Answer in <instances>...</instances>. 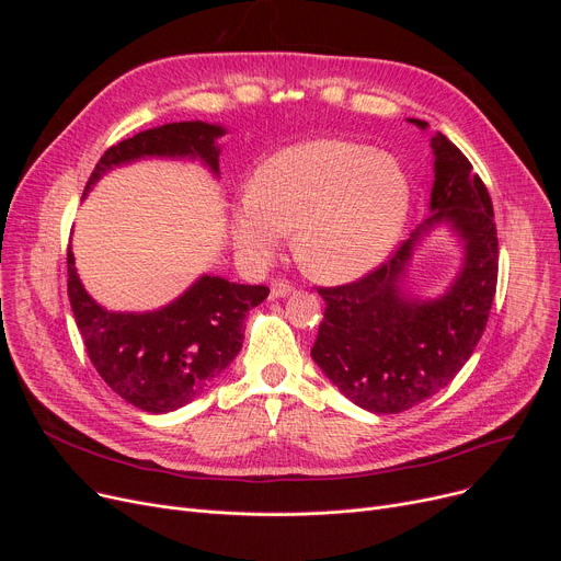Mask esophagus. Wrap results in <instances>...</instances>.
<instances>
[{"label": "esophagus", "mask_w": 561, "mask_h": 561, "mask_svg": "<svg viewBox=\"0 0 561 561\" xmlns=\"http://www.w3.org/2000/svg\"><path fill=\"white\" fill-rule=\"evenodd\" d=\"M290 290H293V286H290L286 279H275V282L271 284V298H273V300L286 298V296H290Z\"/></svg>", "instance_id": "1"}]
</instances>
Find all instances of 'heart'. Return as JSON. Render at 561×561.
Returning a JSON list of instances; mask_svg holds the SVG:
<instances>
[{
	"mask_svg": "<svg viewBox=\"0 0 561 561\" xmlns=\"http://www.w3.org/2000/svg\"><path fill=\"white\" fill-rule=\"evenodd\" d=\"M411 209L393 157L345 138H313L265 159L231 209V239L250 263L271 261L286 231L316 279L355 282L389 256Z\"/></svg>",
	"mask_w": 561,
	"mask_h": 561,
	"instance_id": "b5f03b06",
	"label": "heart"
}]
</instances>
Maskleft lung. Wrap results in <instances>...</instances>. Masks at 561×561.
Returning a JSON list of instances; mask_svg holds the SVG:
<instances>
[{"label":"left lung","mask_w":561,"mask_h":561,"mask_svg":"<svg viewBox=\"0 0 561 561\" xmlns=\"http://www.w3.org/2000/svg\"><path fill=\"white\" fill-rule=\"evenodd\" d=\"M409 123L427 129L416 117ZM430 145L432 216L359 282L318 288L328 307L311 359L347 400L373 414H398L446 389L482 339L495 296L497 236L489 191L444 134ZM440 224L458 236L462 265L438 299L421 301L405 293V271Z\"/></svg>","instance_id":"left-lung-1"}]
</instances>
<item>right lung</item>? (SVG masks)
I'll return each instance as SVG.
<instances>
[{
  "label": "right lung",
  "instance_id": "1",
  "mask_svg": "<svg viewBox=\"0 0 561 561\" xmlns=\"http://www.w3.org/2000/svg\"><path fill=\"white\" fill-rule=\"evenodd\" d=\"M225 134L222 125L191 121L121 140L95 165L83 197L108 170L140 159L199 161L220 176L218 138ZM268 293L265 286L202 275L161 309L108 311L88 296L68 248V298L88 357L111 391L150 414L188 404L236 359L243 345L245 313Z\"/></svg>",
  "mask_w": 561,
  "mask_h": 561
}]
</instances>
